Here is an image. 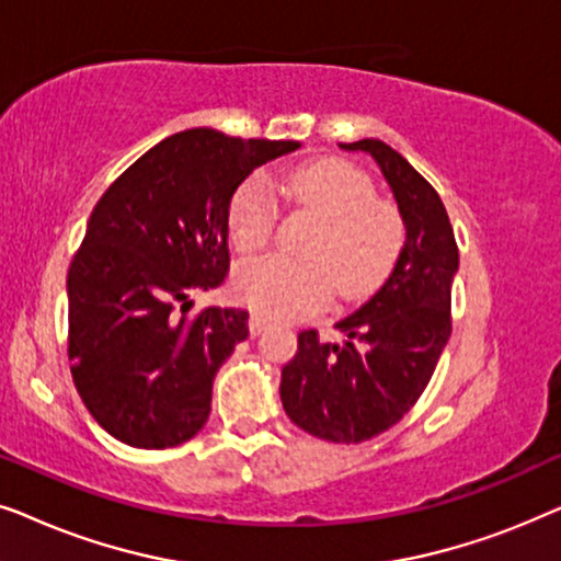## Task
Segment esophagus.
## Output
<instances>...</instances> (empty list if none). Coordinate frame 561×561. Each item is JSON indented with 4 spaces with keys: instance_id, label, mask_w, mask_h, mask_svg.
<instances>
[{
    "instance_id": "1",
    "label": "esophagus",
    "mask_w": 561,
    "mask_h": 561,
    "mask_svg": "<svg viewBox=\"0 0 561 561\" xmlns=\"http://www.w3.org/2000/svg\"><path fill=\"white\" fill-rule=\"evenodd\" d=\"M267 327V319L263 317V313H252L250 317V334L252 336H257V334H263V329Z\"/></svg>"
}]
</instances>
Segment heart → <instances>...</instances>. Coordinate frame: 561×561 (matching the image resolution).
Returning a JSON list of instances; mask_svg holds the SVG:
<instances>
[{
    "label": "heart",
    "mask_w": 561,
    "mask_h": 561,
    "mask_svg": "<svg viewBox=\"0 0 561 561\" xmlns=\"http://www.w3.org/2000/svg\"><path fill=\"white\" fill-rule=\"evenodd\" d=\"M296 204L321 214V225L304 244L306 257L267 255L242 263L234 288L244 304L273 319H298L321 309L334 294L359 298L393 271L405 240L403 214L375 196L363 168L321 158L286 179ZM278 202L265 175H252L234 191L227 209L229 240L240 252L263 250L275 232Z\"/></svg>",
    "instance_id": "heart-1"
}]
</instances>
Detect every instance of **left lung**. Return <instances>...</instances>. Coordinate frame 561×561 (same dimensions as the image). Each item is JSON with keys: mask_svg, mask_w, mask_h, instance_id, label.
<instances>
[{"mask_svg": "<svg viewBox=\"0 0 561 561\" xmlns=\"http://www.w3.org/2000/svg\"><path fill=\"white\" fill-rule=\"evenodd\" d=\"M375 158L403 214L405 242L386 283L350 317L344 340L298 334L280 373V401L298 428L334 444H359L398 424L432 380L451 334V280L459 252L432 183L382 140L340 142Z\"/></svg>", "mask_w": 561, "mask_h": 561, "instance_id": "left-lung-1", "label": "left lung"}]
</instances>
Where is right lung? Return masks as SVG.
Segmentation results:
<instances>
[{"label":"right lung","instance_id":"obj_1","mask_svg":"<svg viewBox=\"0 0 561 561\" xmlns=\"http://www.w3.org/2000/svg\"><path fill=\"white\" fill-rule=\"evenodd\" d=\"M294 140L175 133L99 198L68 267V359L83 405L114 439L168 449L202 432L217 370L248 340V311L188 317L225 283L234 191Z\"/></svg>","mask_w":561,"mask_h":561}]
</instances>
